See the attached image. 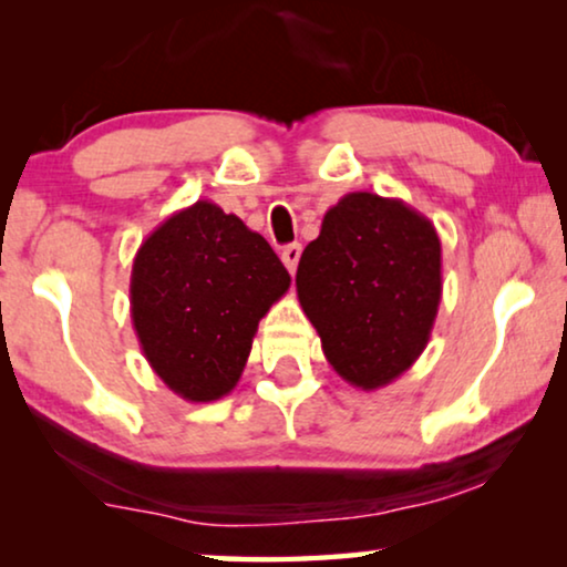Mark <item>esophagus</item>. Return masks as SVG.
Segmentation results:
<instances>
[{
    "mask_svg": "<svg viewBox=\"0 0 567 567\" xmlns=\"http://www.w3.org/2000/svg\"><path fill=\"white\" fill-rule=\"evenodd\" d=\"M299 258H301V245L299 243H291V245L284 247L281 260H284V266L289 268V274H293V270H297Z\"/></svg>",
    "mask_w": 567,
    "mask_h": 567,
    "instance_id": "esophagus-1",
    "label": "esophagus"
}]
</instances>
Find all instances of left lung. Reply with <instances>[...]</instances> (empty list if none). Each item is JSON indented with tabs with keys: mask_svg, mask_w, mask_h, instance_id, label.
I'll return each mask as SVG.
<instances>
[{
	"mask_svg": "<svg viewBox=\"0 0 567 567\" xmlns=\"http://www.w3.org/2000/svg\"><path fill=\"white\" fill-rule=\"evenodd\" d=\"M297 293L330 367L359 390L386 386L417 361L436 322V227L400 198L348 193L301 252Z\"/></svg>",
	"mask_w": 567,
	"mask_h": 567,
	"instance_id": "left-lung-1",
	"label": "left lung"
}]
</instances>
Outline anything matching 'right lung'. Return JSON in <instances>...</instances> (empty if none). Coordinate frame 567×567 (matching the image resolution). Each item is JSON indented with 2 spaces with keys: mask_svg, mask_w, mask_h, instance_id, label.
Here are the masks:
<instances>
[{
  "mask_svg": "<svg viewBox=\"0 0 567 567\" xmlns=\"http://www.w3.org/2000/svg\"><path fill=\"white\" fill-rule=\"evenodd\" d=\"M291 276L258 231L212 200L167 216L131 268V320L162 382L188 402L235 390L258 322Z\"/></svg>",
  "mask_w": 567,
  "mask_h": 567,
  "instance_id": "right-lung-1",
  "label": "right lung"
}]
</instances>
